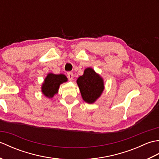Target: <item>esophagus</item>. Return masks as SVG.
<instances>
[{
  "label": "esophagus",
  "mask_w": 159,
  "mask_h": 159,
  "mask_svg": "<svg viewBox=\"0 0 159 159\" xmlns=\"http://www.w3.org/2000/svg\"><path fill=\"white\" fill-rule=\"evenodd\" d=\"M67 78H68V79L70 80H72L73 78H74V75H73V73L72 72H67Z\"/></svg>",
  "instance_id": "1"
}]
</instances>
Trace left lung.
Wrapping results in <instances>:
<instances>
[{"label": "left lung", "instance_id": "1", "mask_svg": "<svg viewBox=\"0 0 159 159\" xmlns=\"http://www.w3.org/2000/svg\"><path fill=\"white\" fill-rule=\"evenodd\" d=\"M76 82L83 99L87 103L95 102L104 90L102 79L90 67L85 70L83 75L80 76Z\"/></svg>", "mask_w": 159, "mask_h": 159}]
</instances>
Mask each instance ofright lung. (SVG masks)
I'll use <instances>...</instances> for the list:
<instances>
[{
    "label": "right lung",
    "mask_w": 159,
    "mask_h": 159,
    "mask_svg": "<svg viewBox=\"0 0 159 159\" xmlns=\"http://www.w3.org/2000/svg\"><path fill=\"white\" fill-rule=\"evenodd\" d=\"M67 80V77L63 74H48L42 87V93L49 98H52L55 94L58 92L61 84L66 82Z\"/></svg>",
    "instance_id": "add662e5"
}]
</instances>
